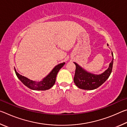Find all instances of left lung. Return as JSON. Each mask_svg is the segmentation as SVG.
Listing matches in <instances>:
<instances>
[{"instance_id": "obj_1", "label": "left lung", "mask_w": 127, "mask_h": 127, "mask_svg": "<svg viewBox=\"0 0 127 127\" xmlns=\"http://www.w3.org/2000/svg\"><path fill=\"white\" fill-rule=\"evenodd\" d=\"M113 59L109 64V68L100 74H94L87 72L81 67L78 64L74 63L76 65V71L74 77V82L79 89L86 90H94L102 85L109 78L112 71L113 65V54L111 52Z\"/></svg>"}]
</instances>
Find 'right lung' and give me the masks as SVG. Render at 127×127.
Listing matches in <instances>:
<instances>
[{
  "label": "right lung",
  "instance_id": "add662e5",
  "mask_svg": "<svg viewBox=\"0 0 127 127\" xmlns=\"http://www.w3.org/2000/svg\"><path fill=\"white\" fill-rule=\"evenodd\" d=\"M64 64H65V63L58 64L57 65H56L53 68L51 72L45 78L43 79L41 81L38 82L30 80L26 77L20 74L16 71L15 68L14 70L17 77L26 86L33 90H42V91H44V90L50 89L55 84L56 77H57L58 73L59 71V70L63 67Z\"/></svg>",
  "mask_w": 127,
  "mask_h": 127
}]
</instances>
